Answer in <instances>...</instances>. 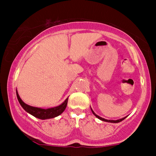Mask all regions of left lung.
<instances>
[{"instance_id": "left-lung-1", "label": "left lung", "mask_w": 156, "mask_h": 156, "mask_svg": "<svg viewBox=\"0 0 156 156\" xmlns=\"http://www.w3.org/2000/svg\"><path fill=\"white\" fill-rule=\"evenodd\" d=\"M91 110H92V112L93 113V114H94V115L95 116V117H96L97 118H98V119H101V120H102V121H104V122H112V123H118V122H119L122 121L123 119H125V118H126V117H123V118H122V119H117V120H110V119H104V118H102V117H100V116L97 115V114H95V113H94V112H93V110H92V108H91Z\"/></svg>"}]
</instances>
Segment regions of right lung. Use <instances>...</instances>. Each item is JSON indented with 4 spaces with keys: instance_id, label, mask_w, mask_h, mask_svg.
Returning <instances> with one entry per match:
<instances>
[{
    "instance_id": "1",
    "label": "right lung",
    "mask_w": 156,
    "mask_h": 156,
    "mask_svg": "<svg viewBox=\"0 0 156 156\" xmlns=\"http://www.w3.org/2000/svg\"><path fill=\"white\" fill-rule=\"evenodd\" d=\"M16 94H17V100H18L21 106L23 107V108L24 109L26 112H28V114H31L34 117L40 119H48L58 117V116H59L61 114L63 113L67 105L68 98L62 103V104L58 105V106L53 107V108L44 109L42 108H38V107H34L25 103L24 102L22 101V99L20 98L18 92H17V90H16Z\"/></svg>"
}]
</instances>
